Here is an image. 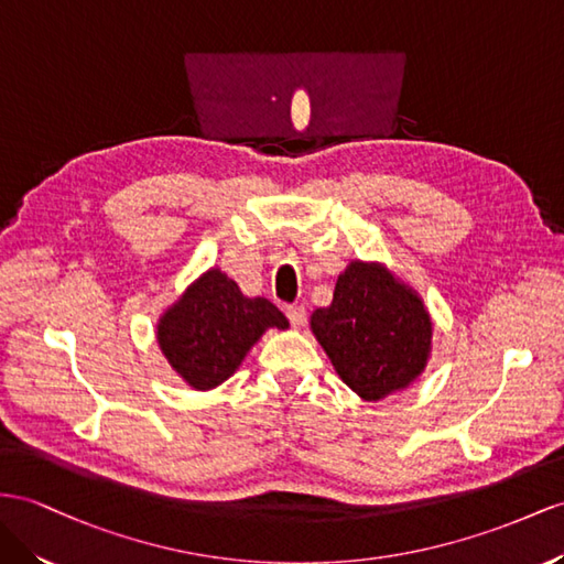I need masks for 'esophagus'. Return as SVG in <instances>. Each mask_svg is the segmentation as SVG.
I'll list each match as a JSON object with an SVG mask.
<instances>
[{"label":"esophagus","mask_w":564,"mask_h":564,"mask_svg":"<svg viewBox=\"0 0 564 564\" xmlns=\"http://www.w3.org/2000/svg\"><path fill=\"white\" fill-rule=\"evenodd\" d=\"M285 316H288V322H291L295 328H302L307 324V312H305V307H285Z\"/></svg>","instance_id":"34e87169"}]
</instances>
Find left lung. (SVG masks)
Instances as JSON below:
<instances>
[{
  "label": "left lung",
  "mask_w": 564,
  "mask_h": 564,
  "mask_svg": "<svg viewBox=\"0 0 564 564\" xmlns=\"http://www.w3.org/2000/svg\"><path fill=\"white\" fill-rule=\"evenodd\" d=\"M312 334L338 377L365 400L408 388L426 367L431 316L422 297L379 264L350 262L334 302L312 314Z\"/></svg>",
  "instance_id": "left-lung-1"
}]
</instances>
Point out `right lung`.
Returning a JSON list of instances; mask_svg holds the SVG:
<instances>
[{
  "label": "right lung",
  "instance_id": "add662e5",
  "mask_svg": "<svg viewBox=\"0 0 564 564\" xmlns=\"http://www.w3.org/2000/svg\"><path fill=\"white\" fill-rule=\"evenodd\" d=\"M288 319L264 297H245L234 279L212 269L187 288L156 326L159 348L197 391L224 383L267 328Z\"/></svg>",
  "mask_w": 564,
  "mask_h": 564
}]
</instances>
